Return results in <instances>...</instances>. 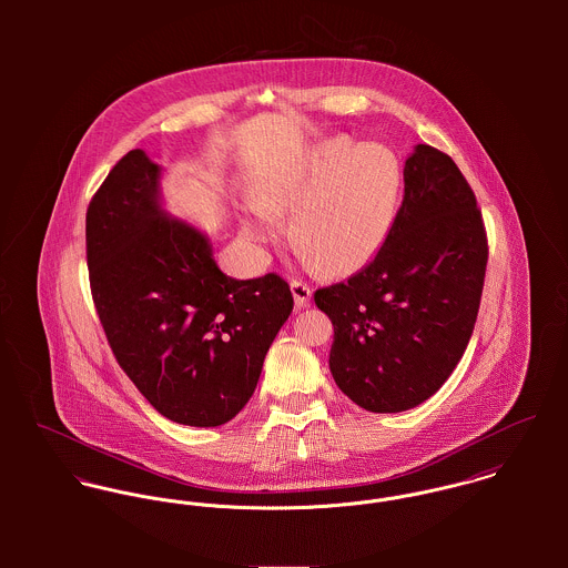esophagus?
I'll return each mask as SVG.
<instances>
[{
    "instance_id": "1",
    "label": "esophagus",
    "mask_w": 568,
    "mask_h": 568,
    "mask_svg": "<svg viewBox=\"0 0 568 568\" xmlns=\"http://www.w3.org/2000/svg\"><path fill=\"white\" fill-rule=\"evenodd\" d=\"M291 291H293V297H295L297 308L308 306V302H311V297H313V288H311L308 284H304V282H300V280H293V282H291Z\"/></svg>"
}]
</instances>
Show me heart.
<instances>
[{"label": "heart", "mask_w": 568, "mask_h": 568, "mask_svg": "<svg viewBox=\"0 0 568 568\" xmlns=\"http://www.w3.org/2000/svg\"><path fill=\"white\" fill-rule=\"evenodd\" d=\"M400 196V168L381 144L352 146L329 140L297 172L260 190V207L243 219L248 243H275V216H291L293 243L311 264L349 273L367 264L385 243Z\"/></svg>", "instance_id": "obj_1"}]
</instances>
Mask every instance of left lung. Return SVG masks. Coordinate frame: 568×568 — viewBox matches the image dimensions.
<instances>
[{"label":"left lung","mask_w":568,"mask_h":568,"mask_svg":"<svg viewBox=\"0 0 568 568\" xmlns=\"http://www.w3.org/2000/svg\"><path fill=\"white\" fill-rule=\"evenodd\" d=\"M486 266V225L470 183L450 155L417 144L376 257L315 293L334 325L329 372L338 389L372 413L430 398L473 336Z\"/></svg>","instance_id":"obj_1"}]
</instances>
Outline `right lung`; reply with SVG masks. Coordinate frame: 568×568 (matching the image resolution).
<instances>
[{
  "instance_id": "right-lung-1",
  "label": "right lung",
  "mask_w": 568,
  "mask_h": 568,
  "mask_svg": "<svg viewBox=\"0 0 568 568\" xmlns=\"http://www.w3.org/2000/svg\"><path fill=\"white\" fill-rule=\"evenodd\" d=\"M84 239L95 313L140 394L187 426L236 417L293 311L291 286L227 277L199 230L163 214L160 165L140 149L93 194Z\"/></svg>"
}]
</instances>
